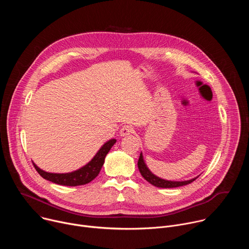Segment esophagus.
I'll use <instances>...</instances> for the list:
<instances>
[{
  "instance_id": "1",
  "label": "esophagus",
  "mask_w": 249,
  "mask_h": 249,
  "mask_svg": "<svg viewBox=\"0 0 249 249\" xmlns=\"http://www.w3.org/2000/svg\"><path fill=\"white\" fill-rule=\"evenodd\" d=\"M133 133V128L129 125H125L121 128L119 134L121 137H124V136H128V135H131Z\"/></svg>"
}]
</instances>
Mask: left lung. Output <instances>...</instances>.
<instances>
[{
	"instance_id": "left-lung-1",
	"label": "left lung",
	"mask_w": 249,
	"mask_h": 249,
	"mask_svg": "<svg viewBox=\"0 0 249 249\" xmlns=\"http://www.w3.org/2000/svg\"><path fill=\"white\" fill-rule=\"evenodd\" d=\"M138 167L139 170L142 174V176L144 177V178L150 182L151 184H153L156 187L159 188H175V187H180L183 185H187L191 182H193L198 176L194 177V178H191L189 180H184V181H172V180H166V179H162L160 177L157 176L156 174H154L148 167V165L145 162L143 154L141 153L139 160H138Z\"/></svg>"
}]
</instances>
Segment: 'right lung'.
I'll use <instances>...</instances> for the list:
<instances>
[{"label": "right lung", "mask_w": 249, "mask_h": 249, "mask_svg": "<svg viewBox=\"0 0 249 249\" xmlns=\"http://www.w3.org/2000/svg\"><path fill=\"white\" fill-rule=\"evenodd\" d=\"M116 143L115 139H110L109 141L104 143L100 149L97 151L95 156L84 166L81 168L67 172V173H53V172H47L40 167H38L36 164H34L35 169L43 177L44 179L49 180L53 183L59 184V185H65V186H79V185H85L91 180H93L95 177L98 175L103 163L104 159L106 155L108 154L110 149L113 147V145Z\"/></svg>", "instance_id": "add662e5"}]
</instances>
